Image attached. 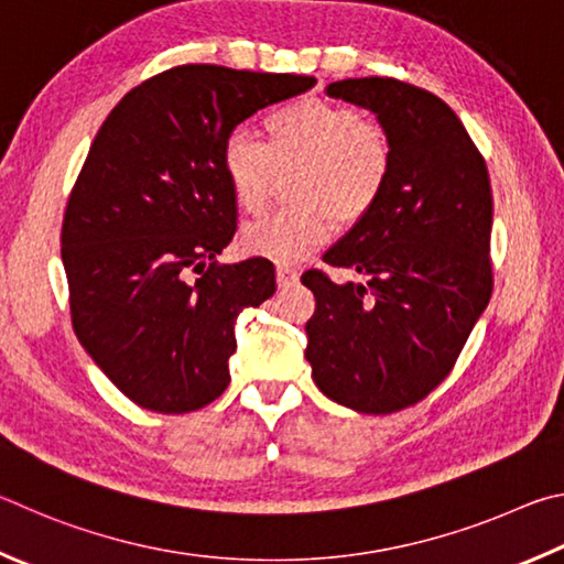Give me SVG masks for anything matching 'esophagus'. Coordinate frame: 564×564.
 <instances>
[{"label": "esophagus", "mask_w": 564, "mask_h": 564, "mask_svg": "<svg viewBox=\"0 0 564 564\" xmlns=\"http://www.w3.org/2000/svg\"><path fill=\"white\" fill-rule=\"evenodd\" d=\"M297 282H300L297 270H292V267H288V264L276 267V284H280V288H292V284H297Z\"/></svg>", "instance_id": "esophagus-1"}]
</instances>
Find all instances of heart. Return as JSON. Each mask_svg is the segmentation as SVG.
I'll return each mask as SVG.
<instances>
[{"label": "heart", "instance_id": "heart-1", "mask_svg": "<svg viewBox=\"0 0 564 564\" xmlns=\"http://www.w3.org/2000/svg\"><path fill=\"white\" fill-rule=\"evenodd\" d=\"M264 143L235 131L225 138L220 165L235 205L262 213L276 167L300 163L294 197L302 200L247 225L245 252L272 262H300L339 223H357L383 193L391 173V143L383 128L357 108L304 98L276 108L262 121Z\"/></svg>", "mask_w": 564, "mask_h": 564}]
</instances>
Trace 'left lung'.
<instances>
[{
  "instance_id": "1",
  "label": "left lung",
  "mask_w": 564,
  "mask_h": 564,
  "mask_svg": "<svg viewBox=\"0 0 564 564\" xmlns=\"http://www.w3.org/2000/svg\"><path fill=\"white\" fill-rule=\"evenodd\" d=\"M324 94L377 116L391 173L371 210L324 252L367 284L310 270L312 379L359 413L413 406L448 377L492 290L488 167L438 96L397 78H344Z\"/></svg>"
}]
</instances>
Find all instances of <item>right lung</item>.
<instances>
[{
  "instance_id": "1",
  "label": "right lung",
  "mask_w": 564,
  "mask_h": 564,
  "mask_svg": "<svg viewBox=\"0 0 564 564\" xmlns=\"http://www.w3.org/2000/svg\"><path fill=\"white\" fill-rule=\"evenodd\" d=\"M314 84L185 64L128 91L98 128L66 205L62 260L78 341L138 406L197 411L230 383L235 322L276 284L264 257L215 260L237 220L223 143ZM191 271L202 276L191 283Z\"/></svg>"
}]
</instances>
